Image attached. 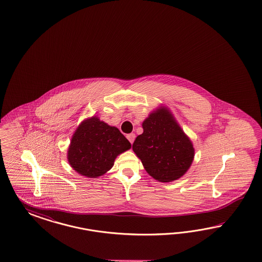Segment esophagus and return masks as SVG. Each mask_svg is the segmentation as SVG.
<instances>
[{"mask_svg":"<svg viewBox=\"0 0 262 262\" xmlns=\"http://www.w3.org/2000/svg\"><path fill=\"white\" fill-rule=\"evenodd\" d=\"M127 139H128V141H129V142L132 143V144H133V143H134V141H135V134H129V135H127Z\"/></svg>","mask_w":262,"mask_h":262,"instance_id":"1","label":"esophagus"}]
</instances>
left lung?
I'll return each instance as SVG.
<instances>
[{
    "mask_svg": "<svg viewBox=\"0 0 262 262\" xmlns=\"http://www.w3.org/2000/svg\"><path fill=\"white\" fill-rule=\"evenodd\" d=\"M143 134L133 144L146 172L160 183L179 180L190 168L195 149L170 110L161 105L143 121Z\"/></svg>",
    "mask_w": 262,
    "mask_h": 262,
    "instance_id": "1",
    "label": "left lung"
}]
</instances>
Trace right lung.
Listing matches in <instances>:
<instances>
[{
	"instance_id": "right-lung-1",
	"label": "right lung",
	"mask_w": 262,
	"mask_h": 262,
	"mask_svg": "<svg viewBox=\"0 0 262 262\" xmlns=\"http://www.w3.org/2000/svg\"><path fill=\"white\" fill-rule=\"evenodd\" d=\"M130 148L117 127L92 116L83 120L72 135L67 159L78 174L96 179L110 171L115 159Z\"/></svg>"
}]
</instances>
